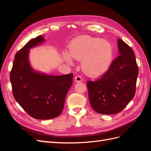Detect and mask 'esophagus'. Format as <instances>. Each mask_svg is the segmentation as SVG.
<instances>
[{
  "label": "esophagus",
  "instance_id": "34e87169",
  "mask_svg": "<svg viewBox=\"0 0 151 151\" xmlns=\"http://www.w3.org/2000/svg\"><path fill=\"white\" fill-rule=\"evenodd\" d=\"M75 80L76 82H82L83 79H82V77L80 75H76L75 78Z\"/></svg>",
  "mask_w": 151,
  "mask_h": 151
}]
</instances>
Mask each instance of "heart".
Here are the masks:
<instances>
[{
  "label": "heart",
  "mask_w": 151,
  "mask_h": 151,
  "mask_svg": "<svg viewBox=\"0 0 151 151\" xmlns=\"http://www.w3.org/2000/svg\"><path fill=\"white\" fill-rule=\"evenodd\" d=\"M69 52L75 59H83V71L92 76H98L105 72L112 61V48L105 40L88 36L78 38L71 45ZM64 59L71 62L68 54H65Z\"/></svg>",
  "instance_id": "1"
}]
</instances>
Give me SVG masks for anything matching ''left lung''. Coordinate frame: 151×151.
<instances>
[{
    "mask_svg": "<svg viewBox=\"0 0 151 151\" xmlns=\"http://www.w3.org/2000/svg\"><path fill=\"white\" fill-rule=\"evenodd\" d=\"M117 45L119 55L107 71L97 80L87 82L91 106L100 114L112 115L121 111L136 92L138 67L134 52L120 39Z\"/></svg>",
    "mask_w": 151,
    "mask_h": 151,
    "instance_id": "left-lung-1",
    "label": "left lung"
}]
</instances>
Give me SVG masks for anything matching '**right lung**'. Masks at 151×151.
<instances>
[{
	"instance_id": "obj_1",
	"label": "right lung",
	"mask_w": 151,
	"mask_h": 151,
	"mask_svg": "<svg viewBox=\"0 0 151 151\" xmlns=\"http://www.w3.org/2000/svg\"><path fill=\"white\" fill-rule=\"evenodd\" d=\"M44 41L42 36L30 40L15 55L10 81L15 100L30 117L50 119L63 111L73 74L50 76L34 71L29 63V49Z\"/></svg>"
}]
</instances>
